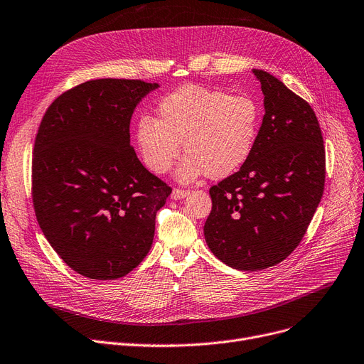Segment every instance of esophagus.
Masks as SVG:
<instances>
[{
    "label": "esophagus",
    "mask_w": 364,
    "mask_h": 364,
    "mask_svg": "<svg viewBox=\"0 0 364 364\" xmlns=\"http://www.w3.org/2000/svg\"><path fill=\"white\" fill-rule=\"evenodd\" d=\"M188 190H181V188H174L173 190V195H171V198L174 199V200H180V199H184L186 196H188Z\"/></svg>",
    "instance_id": "1"
}]
</instances>
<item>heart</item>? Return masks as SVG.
<instances>
[{"label": "heart", "mask_w": 364, "mask_h": 364, "mask_svg": "<svg viewBox=\"0 0 364 364\" xmlns=\"http://www.w3.org/2000/svg\"><path fill=\"white\" fill-rule=\"evenodd\" d=\"M159 119L141 115L136 136L144 164L155 174H165L181 154L177 178L188 183L206 174L225 178L243 166L259 136L257 105L241 95L187 85L165 96L158 107Z\"/></svg>", "instance_id": "b5f03b06"}]
</instances>
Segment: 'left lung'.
<instances>
[{
  "mask_svg": "<svg viewBox=\"0 0 364 364\" xmlns=\"http://www.w3.org/2000/svg\"><path fill=\"white\" fill-rule=\"evenodd\" d=\"M264 115L255 149L237 173L209 188L203 227L210 252L238 271L278 264L300 245L322 199L325 146L311 107L263 70Z\"/></svg>",
  "mask_w": 364,
  "mask_h": 364,
  "instance_id": "obj_1",
  "label": "left lung"
}]
</instances>
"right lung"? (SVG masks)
Returning a JSON list of instances; mask_svg holds the SVG:
<instances>
[{"label":"right lung","instance_id":"right-lung-1","mask_svg":"<svg viewBox=\"0 0 364 364\" xmlns=\"http://www.w3.org/2000/svg\"><path fill=\"white\" fill-rule=\"evenodd\" d=\"M158 83L96 79L48 107L32 158L38 224L57 255L90 279L132 272L151 250L156 212L171 187L130 144L136 105Z\"/></svg>","mask_w":364,"mask_h":364}]
</instances>
